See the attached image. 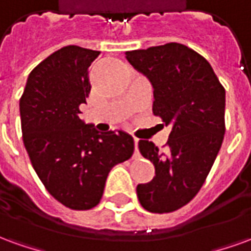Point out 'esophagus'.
Instances as JSON below:
<instances>
[{
  "mask_svg": "<svg viewBox=\"0 0 251 251\" xmlns=\"http://www.w3.org/2000/svg\"><path fill=\"white\" fill-rule=\"evenodd\" d=\"M133 140H134V149H136L137 153V151H138V141H140V140H138L137 137H133Z\"/></svg>",
  "mask_w": 251,
  "mask_h": 251,
  "instance_id": "34e87169",
  "label": "esophagus"
}]
</instances>
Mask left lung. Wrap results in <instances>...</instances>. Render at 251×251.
Segmentation results:
<instances>
[{
  "instance_id": "1",
  "label": "left lung",
  "mask_w": 251,
  "mask_h": 251,
  "mask_svg": "<svg viewBox=\"0 0 251 251\" xmlns=\"http://www.w3.org/2000/svg\"><path fill=\"white\" fill-rule=\"evenodd\" d=\"M126 59L152 83L153 114L172 127L164 151L147 140L138 142L156 176L137 185V196L145 210L172 212L196 196L221 149L225 87L210 63L184 44L127 51Z\"/></svg>"
}]
</instances>
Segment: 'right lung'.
Returning <instances> with one entry per match:
<instances>
[{
  "instance_id": "1",
  "label": "right lung",
  "mask_w": 251,
  "mask_h": 251,
  "mask_svg": "<svg viewBox=\"0 0 251 251\" xmlns=\"http://www.w3.org/2000/svg\"><path fill=\"white\" fill-rule=\"evenodd\" d=\"M99 53L63 47L32 70L20 99L23 141L32 167L47 191L71 210L98 204L111 168L134 152L127 133L99 134L79 118V106L91 90L88 67Z\"/></svg>"
}]
</instances>
